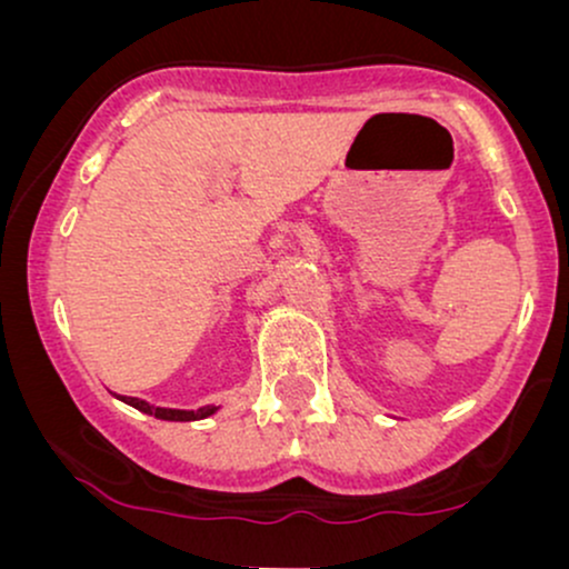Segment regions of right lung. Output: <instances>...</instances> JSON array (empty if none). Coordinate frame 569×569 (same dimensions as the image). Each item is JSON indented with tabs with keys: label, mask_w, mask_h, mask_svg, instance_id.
Here are the masks:
<instances>
[{
	"label": "right lung",
	"mask_w": 569,
	"mask_h": 569,
	"mask_svg": "<svg viewBox=\"0 0 569 569\" xmlns=\"http://www.w3.org/2000/svg\"><path fill=\"white\" fill-rule=\"evenodd\" d=\"M122 401L130 403V407L141 409L143 415H152L158 417V420H176V422H189V420H202V417L213 415L217 407H206V409H198V411H184V409H162V407H149L147 401H139V398H130V396H122Z\"/></svg>",
	"instance_id": "1"
}]
</instances>
